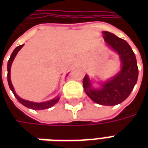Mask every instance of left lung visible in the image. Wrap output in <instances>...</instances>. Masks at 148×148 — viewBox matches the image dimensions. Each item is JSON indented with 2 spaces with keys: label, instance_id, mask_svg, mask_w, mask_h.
<instances>
[{
  "label": "left lung",
  "instance_id": "left-lung-1",
  "mask_svg": "<svg viewBox=\"0 0 148 148\" xmlns=\"http://www.w3.org/2000/svg\"><path fill=\"white\" fill-rule=\"evenodd\" d=\"M103 38L109 47L117 53L122 66L116 76L101 84L100 89H93L89 77L83 78L86 93L94 102L102 106H116L123 102L130 95L138 78L136 58L129 44L114 34L104 31Z\"/></svg>",
  "mask_w": 148,
  "mask_h": 148
}]
</instances>
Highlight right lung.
<instances>
[{"instance_id": "right-lung-1", "label": "right lung", "mask_w": 148, "mask_h": 148, "mask_svg": "<svg viewBox=\"0 0 148 148\" xmlns=\"http://www.w3.org/2000/svg\"><path fill=\"white\" fill-rule=\"evenodd\" d=\"M23 45L18 46L17 47H16L15 50L13 51V52L12 53L11 56H10V58L8 62V66H7V69H8V75H7V77H8V86H9V88L10 90H12V92L13 93L14 96L16 97V98L18 100V101L20 103H21L23 106H24L25 107H27L28 109H34V110H40V109H46L51 108L53 106H55L56 103L58 102V100H59V97H57L55 99H52L51 101H46V102H42V103H36V102H32V101H27V100H24L21 98L20 97L18 96L17 94L16 93L14 90V88L12 86V84L11 82V77H10V71H11V66L12 62L14 60L16 55L18 53V51L21 50L22 47H23Z\"/></svg>"}]
</instances>
